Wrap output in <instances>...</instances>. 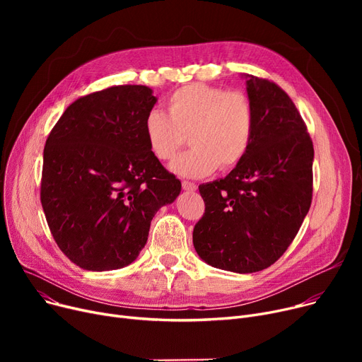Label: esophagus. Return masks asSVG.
I'll return each mask as SVG.
<instances>
[{
  "mask_svg": "<svg viewBox=\"0 0 362 362\" xmlns=\"http://www.w3.org/2000/svg\"><path fill=\"white\" fill-rule=\"evenodd\" d=\"M182 187L185 189V191H191V192H194L198 189V186L194 182H189V180H182Z\"/></svg>",
  "mask_w": 362,
  "mask_h": 362,
  "instance_id": "obj_1",
  "label": "esophagus"
}]
</instances>
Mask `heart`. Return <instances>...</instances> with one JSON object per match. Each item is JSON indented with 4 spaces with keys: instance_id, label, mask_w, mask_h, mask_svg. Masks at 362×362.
<instances>
[{
    "instance_id": "1",
    "label": "heart",
    "mask_w": 362,
    "mask_h": 362,
    "mask_svg": "<svg viewBox=\"0 0 362 362\" xmlns=\"http://www.w3.org/2000/svg\"><path fill=\"white\" fill-rule=\"evenodd\" d=\"M167 112L152 110L144 120L148 149L160 161H171L186 144L171 170L201 177L218 167L229 170L246 156L254 138L255 112L248 95L206 83H187L168 95Z\"/></svg>"
}]
</instances>
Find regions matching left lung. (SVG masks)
<instances>
[{
	"label": "left lung",
	"mask_w": 362,
	"mask_h": 362,
	"mask_svg": "<svg viewBox=\"0 0 362 362\" xmlns=\"http://www.w3.org/2000/svg\"><path fill=\"white\" fill-rule=\"evenodd\" d=\"M255 130L245 158L224 179L199 185L205 213L194 227L198 255L216 269L255 273L288 250L313 199L314 146L289 95L246 76Z\"/></svg>",
	"instance_id": "1"
}]
</instances>
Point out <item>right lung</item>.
Returning a JSON list of instances; mask_svg holds the SVG:
<instances>
[{
    "mask_svg": "<svg viewBox=\"0 0 362 362\" xmlns=\"http://www.w3.org/2000/svg\"><path fill=\"white\" fill-rule=\"evenodd\" d=\"M156 103L144 85L92 92L66 108L47 138L41 204L55 243L83 270L135 261L152 217L180 194L144 135Z\"/></svg>",
    "mask_w": 362,
    "mask_h": 362,
    "instance_id": "obj_1",
    "label": "right lung"
}]
</instances>
